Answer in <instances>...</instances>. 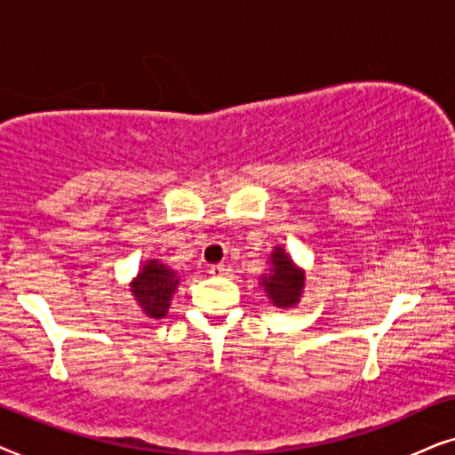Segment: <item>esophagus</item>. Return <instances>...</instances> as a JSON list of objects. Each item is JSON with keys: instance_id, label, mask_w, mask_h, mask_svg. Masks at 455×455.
<instances>
[{"instance_id": "obj_1", "label": "esophagus", "mask_w": 455, "mask_h": 455, "mask_svg": "<svg viewBox=\"0 0 455 455\" xmlns=\"http://www.w3.org/2000/svg\"><path fill=\"white\" fill-rule=\"evenodd\" d=\"M210 275L212 276H228L231 275V266H227V264L210 266Z\"/></svg>"}]
</instances>
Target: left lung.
<instances>
[{
    "label": "left lung",
    "mask_w": 455,
    "mask_h": 455,
    "mask_svg": "<svg viewBox=\"0 0 455 455\" xmlns=\"http://www.w3.org/2000/svg\"><path fill=\"white\" fill-rule=\"evenodd\" d=\"M268 264V272L259 276V284H262L266 298H268L272 306L283 307V310L298 306L299 299L304 298V268L295 264V259L284 251L283 245H276L270 251Z\"/></svg>",
    "instance_id": "8db88e82"
}]
</instances>
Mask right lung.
Instances as JSON below:
<instances>
[{"label":"right lung","mask_w":455,"mask_h":455,"mask_svg":"<svg viewBox=\"0 0 455 455\" xmlns=\"http://www.w3.org/2000/svg\"><path fill=\"white\" fill-rule=\"evenodd\" d=\"M180 276L171 266L160 259H145L139 268L137 276L129 283L131 295L135 298L137 306L148 318H164L171 307L172 295L177 293Z\"/></svg>","instance_id":"obj_1"}]
</instances>
